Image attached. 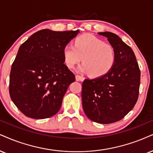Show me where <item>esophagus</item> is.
Listing matches in <instances>:
<instances>
[{"mask_svg": "<svg viewBox=\"0 0 153 153\" xmlns=\"http://www.w3.org/2000/svg\"><path fill=\"white\" fill-rule=\"evenodd\" d=\"M75 77H76V81H83L84 79V77L80 76V75H78V74H76V76H75Z\"/></svg>", "mask_w": 153, "mask_h": 153, "instance_id": "obj_1", "label": "esophagus"}]
</instances>
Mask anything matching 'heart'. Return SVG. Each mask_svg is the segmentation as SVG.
I'll return each mask as SVG.
<instances>
[{
  "label": "heart",
  "instance_id": "heart-1",
  "mask_svg": "<svg viewBox=\"0 0 153 153\" xmlns=\"http://www.w3.org/2000/svg\"><path fill=\"white\" fill-rule=\"evenodd\" d=\"M66 65L73 68L82 60L78 71L88 72L93 77H101L108 73L116 62V52L111 45L91 35H84L69 42L63 49Z\"/></svg>",
  "mask_w": 153,
  "mask_h": 153
}]
</instances>
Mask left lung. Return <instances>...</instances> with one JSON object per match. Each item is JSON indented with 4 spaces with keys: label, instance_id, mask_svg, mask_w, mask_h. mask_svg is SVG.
Listing matches in <instances>:
<instances>
[{
    "label": "left lung",
    "instance_id": "1",
    "mask_svg": "<svg viewBox=\"0 0 153 153\" xmlns=\"http://www.w3.org/2000/svg\"><path fill=\"white\" fill-rule=\"evenodd\" d=\"M106 37L116 52V62L104 76L85 79L82 84V106L90 120L108 124L122 119L137 102L140 71L132 49L116 34L98 33Z\"/></svg>",
    "mask_w": 153,
    "mask_h": 153
}]
</instances>
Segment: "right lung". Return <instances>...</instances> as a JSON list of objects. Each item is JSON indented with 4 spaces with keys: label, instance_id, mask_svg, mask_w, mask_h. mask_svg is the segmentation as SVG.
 I'll return each mask as SVG.
<instances>
[{
    "label": "right lung",
    "instance_id": "add662e5",
    "mask_svg": "<svg viewBox=\"0 0 153 153\" xmlns=\"http://www.w3.org/2000/svg\"><path fill=\"white\" fill-rule=\"evenodd\" d=\"M79 33L37 31L20 45L13 63L9 93L22 114L35 119L55 115L75 76L64 64L63 49Z\"/></svg>",
    "mask_w": 153,
    "mask_h": 153
}]
</instances>
